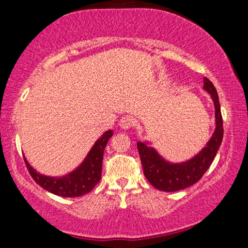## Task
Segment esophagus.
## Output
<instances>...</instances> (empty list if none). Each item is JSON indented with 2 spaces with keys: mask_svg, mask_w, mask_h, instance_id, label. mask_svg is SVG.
Instances as JSON below:
<instances>
[{
  "mask_svg": "<svg viewBox=\"0 0 248 248\" xmlns=\"http://www.w3.org/2000/svg\"><path fill=\"white\" fill-rule=\"evenodd\" d=\"M132 124H133V119L129 116H124L119 120V127H120V129H123V130L130 129V128H131Z\"/></svg>",
  "mask_w": 248,
  "mask_h": 248,
  "instance_id": "1",
  "label": "esophagus"
}]
</instances>
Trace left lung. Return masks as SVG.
Returning a JSON list of instances; mask_svg holds the SVG:
<instances>
[{"instance_id": "8db88e82", "label": "left lung", "mask_w": 248, "mask_h": 248, "mask_svg": "<svg viewBox=\"0 0 248 248\" xmlns=\"http://www.w3.org/2000/svg\"><path fill=\"white\" fill-rule=\"evenodd\" d=\"M203 90L211 96L215 105L216 128L207 144L198 153L186 161L174 163L162 156L149 140L137 143L145 177L158 190L178 191L196 184L212 164L220 148L223 139V121L219 96L212 82L207 78H203Z\"/></svg>"}]
</instances>
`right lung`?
Masks as SVG:
<instances>
[{"label": "right lung", "mask_w": 248, "mask_h": 248, "mask_svg": "<svg viewBox=\"0 0 248 248\" xmlns=\"http://www.w3.org/2000/svg\"><path fill=\"white\" fill-rule=\"evenodd\" d=\"M114 134L112 130H107L100 136L81 164L73 170L62 176H49L37 171L29 164L24 154L25 164L32 179L51 194L65 198L79 197L90 192L98 184L102 177V163L104 151L108 140Z\"/></svg>", "instance_id": "add662e5"}]
</instances>
